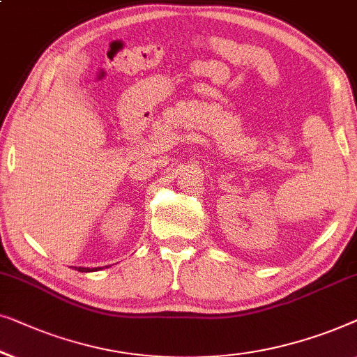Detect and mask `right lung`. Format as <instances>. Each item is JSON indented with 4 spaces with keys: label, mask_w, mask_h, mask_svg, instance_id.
<instances>
[{
    "label": "right lung",
    "mask_w": 357,
    "mask_h": 357,
    "mask_svg": "<svg viewBox=\"0 0 357 357\" xmlns=\"http://www.w3.org/2000/svg\"><path fill=\"white\" fill-rule=\"evenodd\" d=\"M95 270H97V268H95ZM79 272H90V270L89 268H84V267H79Z\"/></svg>",
    "instance_id": "right-lung-1"
}]
</instances>
